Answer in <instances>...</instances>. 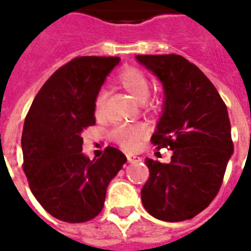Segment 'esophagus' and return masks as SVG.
Returning <instances> with one entry per match:
<instances>
[{"label":"esophagus","mask_w":251,"mask_h":251,"mask_svg":"<svg viewBox=\"0 0 251 251\" xmlns=\"http://www.w3.org/2000/svg\"><path fill=\"white\" fill-rule=\"evenodd\" d=\"M126 157H127V161H129V163H137V161H140V160H141V158L137 157V156H134V154H127Z\"/></svg>","instance_id":"1"}]
</instances>
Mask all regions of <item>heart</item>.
Here are the masks:
<instances>
[{
  "label": "heart",
  "instance_id": "heart-1",
  "mask_svg": "<svg viewBox=\"0 0 251 251\" xmlns=\"http://www.w3.org/2000/svg\"><path fill=\"white\" fill-rule=\"evenodd\" d=\"M117 83L125 88L137 102L145 100L149 94V80L145 72L137 67L126 66L117 74ZM94 115L102 118L103 115V95L98 94L94 100ZM148 130L144 125L117 126L111 130V138L125 151H136L147 137Z\"/></svg>",
  "mask_w": 251,
  "mask_h": 251
}]
</instances>
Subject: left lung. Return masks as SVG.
<instances>
[{
    "instance_id": "8db88e82",
    "label": "left lung",
    "mask_w": 251,
    "mask_h": 251,
    "mask_svg": "<svg viewBox=\"0 0 251 251\" xmlns=\"http://www.w3.org/2000/svg\"><path fill=\"white\" fill-rule=\"evenodd\" d=\"M136 59L161 80L165 94L151 141L157 149L172 151L168 164L145 158L149 179L142 187V204L160 221L192 219L219 192L234 151L226 104L210 79L185 57Z\"/></svg>"
}]
</instances>
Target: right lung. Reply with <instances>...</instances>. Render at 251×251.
I'll use <instances>...</instances> for the list:
<instances>
[{
	"label": "right lung",
	"instance_id": "add662e5",
	"mask_svg": "<svg viewBox=\"0 0 251 251\" xmlns=\"http://www.w3.org/2000/svg\"><path fill=\"white\" fill-rule=\"evenodd\" d=\"M115 56H79L52 74L25 117L21 147L32 194L59 221L83 223L103 208L107 185L126 157L107 147L102 157L82 153L83 130L95 125L94 100Z\"/></svg>",
	"mask_w": 251,
	"mask_h": 251
}]
</instances>
